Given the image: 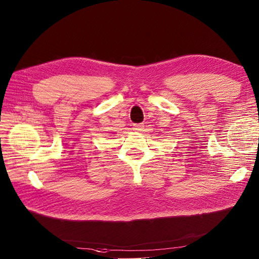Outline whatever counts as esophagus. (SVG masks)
I'll use <instances>...</instances> for the list:
<instances>
[{
    "instance_id": "1",
    "label": "esophagus",
    "mask_w": 259,
    "mask_h": 259,
    "mask_svg": "<svg viewBox=\"0 0 259 259\" xmlns=\"http://www.w3.org/2000/svg\"><path fill=\"white\" fill-rule=\"evenodd\" d=\"M143 128H144L143 123H136L134 130L137 131V132H141V131H143Z\"/></svg>"
}]
</instances>
